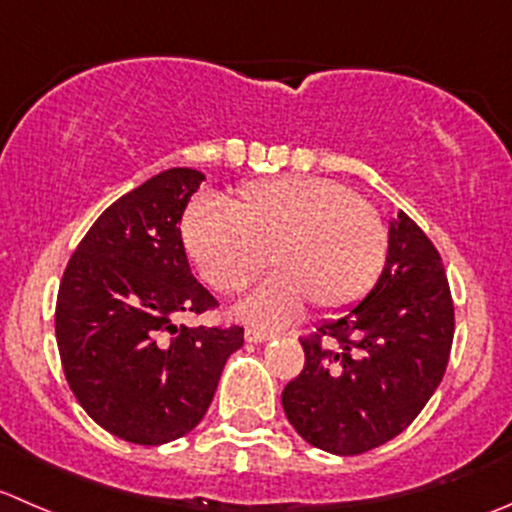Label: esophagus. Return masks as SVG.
<instances>
[{
	"label": "esophagus",
	"mask_w": 512,
	"mask_h": 512,
	"mask_svg": "<svg viewBox=\"0 0 512 512\" xmlns=\"http://www.w3.org/2000/svg\"><path fill=\"white\" fill-rule=\"evenodd\" d=\"M275 337V332L270 330H260V327H247L245 330V340L247 342H267Z\"/></svg>",
	"instance_id": "obj_1"
}]
</instances>
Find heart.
Instances as JSON below:
<instances>
[{
    "label": "heart",
    "instance_id": "heart-1",
    "mask_svg": "<svg viewBox=\"0 0 512 512\" xmlns=\"http://www.w3.org/2000/svg\"><path fill=\"white\" fill-rule=\"evenodd\" d=\"M225 210L195 202L180 237L215 290H245L270 262L277 275L240 302L252 322L280 325L305 310V297L327 312L360 302L388 257V230L370 202L322 177L250 182L225 197Z\"/></svg>",
    "mask_w": 512,
    "mask_h": 512
}]
</instances>
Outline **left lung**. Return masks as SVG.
<instances>
[{"label":"left lung","instance_id":"1","mask_svg":"<svg viewBox=\"0 0 512 512\" xmlns=\"http://www.w3.org/2000/svg\"><path fill=\"white\" fill-rule=\"evenodd\" d=\"M317 330L333 345L302 340L305 367L282 390L297 435L325 453L360 455L403 433L438 390L455 332L443 260L403 210L372 290Z\"/></svg>","mask_w":512,"mask_h":512}]
</instances>
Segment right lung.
<instances>
[{"label":"right lung","mask_w":512,"mask_h":512,"mask_svg":"<svg viewBox=\"0 0 512 512\" xmlns=\"http://www.w3.org/2000/svg\"><path fill=\"white\" fill-rule=\"evenodd\" d=\"M205 175L160 172L119 197L74 250L54 330L64 375L84 413L107 433L162 445L197 428L215 398L242 327L175 325L215 297L195 280L180 237L182 212Z\"/></svg>","instance_id":"obj_1"}]
</instances>
